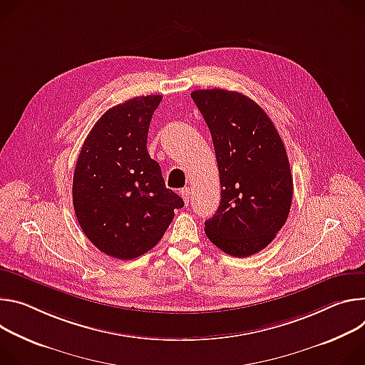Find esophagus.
<instances>
[{
    "mask_svg": "<svg viewBox=\"0 0 365 365\" xmlns=\"http://www.w3.org/2000/svg\"><path fill=\"white\" fill-rule=\"evenodd\" d=\"M180 194H181V197L184 198V201H185V205H188L190 203V198H191V191H190V188H182L181 191H180Z\"/></svg>",
    "mask_w": 365,
    "mask_h": 365,
    "instance_id": "obj_1",
    "label": "esophagus"
}]
</instances>
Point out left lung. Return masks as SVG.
<instances>
[{
    "mask_svg": "<svg viewBox=\"0 0 365 365\" xmlns=\"http://www.w3.org/2000/svg\"><path fill=\"white\" fill-rule=\"evenodd\" d=\"M191 98L212 133L222 185L206 235L232 257L254 255L290 213L293 180L284 143L267 113L244 94L213 88L192 91Z\"/></svg>",
    "mask_w": 365,
    "mask_h": 365,
    "instance_id": "8db88e82",
    "label": "left lung"
}]
</instances>
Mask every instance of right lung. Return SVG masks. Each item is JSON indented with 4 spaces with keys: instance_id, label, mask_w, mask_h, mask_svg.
Returning <instances> with one entry per match:
<instances>
[{
    "instance_id": "add662e5",
    "label": "right lung",
    "mask_w": 365,
    "mask_h": 365,
    "mask_svg": "<svg viewBox=\"0 0 365 365\" xmlns=\"http://www.w3.org/2000/svg\"><path fill=\"white\" fill-rule=\"evenodd\" d=\"M162 96L135 97L108 108L81 148L72 201L81 229L101 252L133 259L152 250L184 207L165 187L146 149Z\"/></svg>"
}]
</instances>
